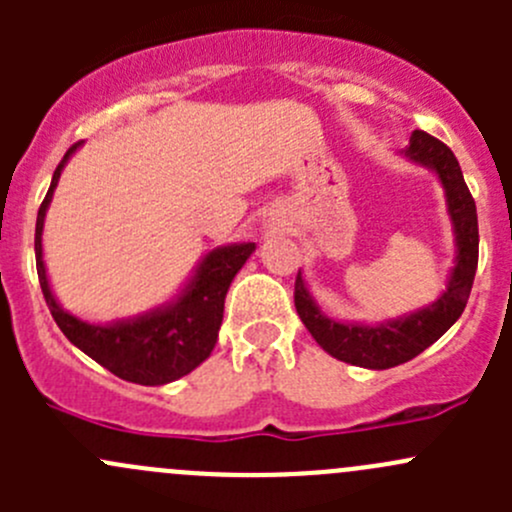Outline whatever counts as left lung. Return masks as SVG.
Instances as JSON below:
<instances>
[{"label":"left lung","instance_id":"obj_1","mask_svg":"<svg viewBox=\"0 0 512 512\" xmlns=\"http://www.w3.org/2000/svg\"><path fill=\"white\" fill-rule=\"evenodd\" d=\"M404 156L418 165L436 170L443 190H446L448 215H451L458 245L456 267H453L446 292L411 317L366 327V324H342L324 317L304 285L302 275H297V282H294V307L319 347L332 354L334 359L364 366V369L399 366L431 347L436 339H441L466 309L478 267L476 200L463 180L461 165L451 148L438 138L428 136L426 131H414Z\"/></svg>","mask_w":512,"mask_h":512}]
</instances>
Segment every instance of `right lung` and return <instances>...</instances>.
Returning <instances> with one entry per match:
<instances>
[{
    "label": "right lung",
    "instance_id": "right-lung-1",
    "mask_svg": "<svg viewBox=\"0 0 512 512\" xmlns=\"http://www.w3.org/2000/svg\"><path fill=\"white\" fill-rule=\"evenodd\" d=\"M76 148H79V143H74L61 158V163L56 165L49 193H46L39 215H36V272H39V285L44 292L46 307H49L51 317L59 324L64 337L98 364L106 366L118 379L143 386L170 384V381L190 374L213 352L220 324H223L225 294L230 289L232 277L240 272L247 257L255 252V242L227 245L208 252L188 287L178 294L175 302L165 304V307L153 309L143 317L126 319V322L106 324V327L81 322L74 314L64 312L54 299L49 280H46L44 257H41V230H44L46 208H49L64 163Z\"/></svg>",
    "mask_w": 512,
    "mask_h": 512
}]
</instances>
